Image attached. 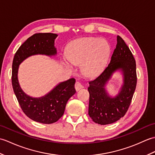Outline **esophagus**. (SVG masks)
I'll return each instance as SVG.
<instances>
[{"mask_svg": "<svg viewBox=\"0 0 155 155\" xmlns=\"http://www.w3.org/2000/svg\"><path fill=\"white\" fill-rule=\"evenodd\" d=\"M83 88H84L83 85L81 83H79V82H77V83H76V84H75V89H76V91H78Z\"/></svg>", "mask_w": 155, "mask_h": 155, "instance_id": "1", "label": "esophagus"}]
</instances>
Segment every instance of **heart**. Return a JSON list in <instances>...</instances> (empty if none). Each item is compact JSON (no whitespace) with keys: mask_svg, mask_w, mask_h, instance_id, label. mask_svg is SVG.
<instances>
[{"mask_svg":"<svg viewBox=\"0 0 155 155\" xmlns=\"http://www.w3.org/2000/svg\"><path fill=\"white\" fill-rule=\"evenodd\" d=\"M110 54L107 41L94 37H83L72 41L68 47V57L62 58V64L72 70L74 65L82 64V70L88 77H94L103 71Z\"/></svg>","mask_w":155,"mask_h":155,"instance_id":"b5f03b06","label":"heart"}]
</instances>
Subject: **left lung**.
<instances>
[{
	"instance_id": "8db88e82",
	"label": "left lung",
	"mask_w": 155,
	"mask_h": 155,
	"mask_svg": "<svg viewBox=\"0 0 155 155\" xmlns=\"http://www.w3.org/2000/svg\"><path fill=\"white\" fill-rule=\"evenodd\" d=\"M117 40L110 63L88 83V114L95 123L101 125L115 123L124 116L137 86L135 60L123 39L117 36ZM116 71L123 75V84L116 96L112 97L107 93L106 85Z\"/></svg>"
}]
</instances>
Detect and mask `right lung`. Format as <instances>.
Wrapping results in <instances>:
<instances>
[{"label": "right lung", "mask_w": 155, "mask_h": 155, "mask_svg": "<svg viewBox=\"0 0 155 155\" xmlns=\"http://www.w3.org/2000/svg\"><path fill=\"white\" fill-rule=\"evenodd\" d=\"M54 33H37L29 37L16 51L12 62V84L14 93L22 110L32 120L43 124L57 122L64 114L66 104L75 94V79L58 83L41 97H32L26 94L20 86L18 79L19 65L29 57L37 54L52 57L57 54Z\"/></svg>", "instance_id": "add662e5"}]
</instances>
